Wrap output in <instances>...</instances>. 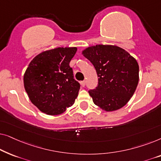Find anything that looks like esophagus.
Instances as JSON below:
<instances>
[{
	"label": "esophagus",
	"instance_id": "34e87169",
	"mask_svg": "<svg viewBox=\"0 0 161 161\" xmlns=\"http://www.w3.org/2000/svg\"><path fill=\"white\" fill-rule=\"evenodd\" d=\"M80 84H81V86H82L83 87H84L85 86H86V81H85V80L81 81V82H80Z\"/></svg>",
	"mask_w": 161,
	"mask_h": 161
}]
</instances>
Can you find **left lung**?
Returning <instances> with one entry per match:
<instances>
[{
	"mask_svg": "<svg viewBox=\"0 0 161 161\" xmlns=\"http://www.w3.org/2000/svg\"><path fill=\"white\" fill-rule=\"evenodd\" d=\"M82 53L94 65L99 78L97 86L89 90L94 104L106 111L126 105L138 83L139 67L136 59L114 45L92 46Z\"/></svg>",
	"mask_w": 161,
	"mask_h": 161,
	"instance_id": "8db88e82",
	"label": "left lung"
}]
</instances>
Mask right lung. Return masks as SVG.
Returning <instances> with one entry per match:
<instances>
[{
	"label": "right lung",
	"mask_w": 161,
	"mask_h": 161,
	"mask_svg": "<svg viewBox=\"0 0 161 161\" xmlns=\"http://www.w3.org/2000/svg\"><path fill=\"white\" fill-rule=\"evenodd\" d=\"M76 47H57L35 57L24 75L30 100L42 112L58 115L74 104L80 83L74 79L69 62Z\"/></svg>",
	"instance_id": "add662e5"
}]
</instances>
